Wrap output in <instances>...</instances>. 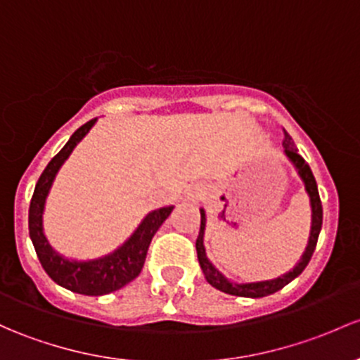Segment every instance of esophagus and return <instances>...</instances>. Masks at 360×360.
I'll return each mask as SVG.
<instances>
[{"label":"esophagus","mask_w":360,"mask_h":360,"mask_svg":"<svg viewBox=\"0 0 360 360\" xmlns=\"http://www.w3.org/2000/svg\"><path fill=\"white\" fill-rule=\"evenodd\" d=\"M203 196H205V188H203L202 184H193L186 193V198L190 200V202H200Z\"/></svg>","instance_id":"34e87169"}]
</instances>
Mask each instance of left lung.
<instances>
[{"label":"left lung","instance_id":"obj_1","mask_svg":"<svg viewBox=\"0 0 360 360\" xmlns=\"http://www.w3.org/2000/svg\"><path fill=\"white\" fill-rule=\"evenodd\" d=\"M285 132V138H283V146H285V153L286 157L293 162V165L297 167L298 174H300L302 181L305 183V190H307L309 196H310V205H312V229H310V236H309V245L305 248L304 255H302L300 262L293 267L290 272L286 274L279 276L276 279H269V281H259V283H245V285H238V283H231L224 276L221 274L214 266L210 264V260L207 259L205 255V247H203V231H205V210H200L202 214V224H200V233L198 238H196V255H198V262L200 267H202L203 274H205V279L210 283L214 288L224 291L228 295H234V297H248V298H260V297H267V295L276 293L281 288H285L290 281H293L297 276L302 274V271L307 267L310 257H312L314 250H316L317 245V238H319L321 233V226H323V205H321V198H319V191H317V184L316 179H314V174L310 170L309 164L304 160L300 153H298L297 146H295L293 139L291 136L283 129Z\"/></svg>","mask_w":360,"mask_h":360}]
</instances>
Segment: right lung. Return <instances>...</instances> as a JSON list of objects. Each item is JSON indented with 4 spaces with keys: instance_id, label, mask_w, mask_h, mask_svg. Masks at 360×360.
Returning <instances> with one entry per match:
<instances>
[{
    "instance_id": "1",
    "label": "right lung",
    "mask_w": 360,
    "mask_h": 360,
    "mask_svg": "<svg viewBox=\"0 0 360 360\" xmlns=\"http://www.w3.org/2000/svg\"><path fill=\"white\" fill-rule=\"evenodd\" d=\"M94 122H96V119H91L84 126L79 127L70 136L67 145L51 158L50 164L46 165V169L37 179L29 205V234L41 266L56 285L74 291V293L100 297V295L120 290L141 272L151 238L155 236L162 222L169 217L174 207H164V209L150 212L129 240L110 255H105L103 259L89 260V262H70V260L60 257L48 245L43 234V210L48 191H50L58 169L67 160L74 146L88 134Z\"/></svg>"
}]
</instances>
